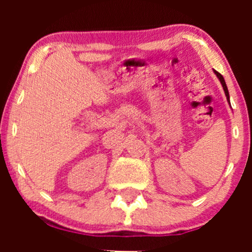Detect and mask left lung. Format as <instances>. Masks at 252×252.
Returning a JSON list of instances; mask_svg holds the SVG:
<instances>
[{
	"label": "left lung",
	"instance_id": "8db88e82",
	"mask_svg": "<svg viewBox=\"0 0 252 252\" xmlns=\"http://www.w3.org/2000/svg\"><path fill=\"white\" fill-rule=\"evenodd\" d=\"M215 72V74L217 77H218V79H219V82L221 83V86H222V89H224V92H225V96H226V99H227V102H228V104H230V94H228V90H227V86H226V84H225V80H224V78H222V76L220 73H218V72L217 71H213ZM230 106H231V104H230Z\"/></svg>",
	"mask_w": 252,
	"mask_h": 252
}]
</instances>
